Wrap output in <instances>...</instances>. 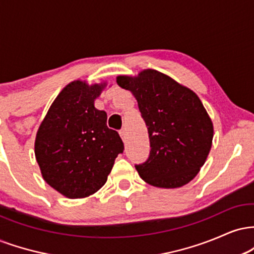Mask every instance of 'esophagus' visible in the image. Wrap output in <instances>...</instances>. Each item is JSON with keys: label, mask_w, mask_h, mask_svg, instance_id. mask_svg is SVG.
Listing matches in <instances>:
<instances>
[{"label": "esophagus", "mask_w": 254, "mask_h": 254, "mask_svg": "<svg viewBox=\"0 0 254 254\" xmlns=\"http://www.w3.org/2000/svg\"><path fill=\"white\" fill-rule=\"evenodd\" d=\"M119 135H121L122 139H123V141H125V139H127V131H125V129H122L121 131H119Z\"/></svg>", "instance_id": "esophagus-1"}]
</instances>
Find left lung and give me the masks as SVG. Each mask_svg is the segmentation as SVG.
<instances>
[{
	"mask_svg": "<svg viewBox=\"0 0 254 254\" xmlns=\"http://www.w3.org/2000/svg\"><path fill=\"white\" fill-rule=\"evenodd\" d=\"M117 83L136 98L149 133L150 155L135 166L139 177L162 189L190 183L206 161L214 137L211 119L196 93L154 69L137 76L119 75Z\"/></svg>",
	"mask_w": 254,
	"mask_h": 254,
	"instance_id": "left-lung-1",
	"label": "left lung"
}]
</instances>
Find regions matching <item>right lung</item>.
Segmentation results:
<instances>
[{"instance_id": "1", "label": "right lung", "mask_w": 254, "mask_h": 254, "mask_svg": "<svg viewBox=\"0 0 254 254\" xmlns=\"http://www.w3.org/2000/svg\"><path fill=\"white\" fill-rule=\"evenodd\" d=\"M106 82L66 84L37 131L34 154L43 179L66 198H84L105 185L124 144L94 100Z\"/></svg>"}]
</instances>
